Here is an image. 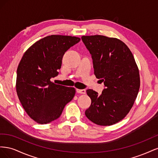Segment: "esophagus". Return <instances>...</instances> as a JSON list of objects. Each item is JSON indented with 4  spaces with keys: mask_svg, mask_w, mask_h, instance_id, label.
<instances>
[{
    "mask_svg": "<svg viewBox=\"0 0 158 158\" xmlns=\"http://www.w3.org/2000/svg\"><path fill=\"white\" fill-rule=\"evenodd\" d=\"M76 92H77L78 94H85V89H76Z\"/></svg>",
    "mask_w": 158,
    "mask_h": 158,
    "instance_id": "1",
    "label": "esophagus"
}]
</instances>
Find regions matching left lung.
<instances>
[{
  "label": "left lung",
  "instance_id": "8db88e82",
  "mask_svg": "<svg viewBox=\"0 0 158 158\" xmlns=\"http://www.w3.org/2000/svg\"><path fill=\"white\" fill-rule=\"evenodd\" d=\"M82 40L92 55L94 74L106 86L100 95L87 89L92 103L85 114L96 125H114L126 117L135 102L140 85L138 66L120 40L95 35H84Z\"/></svg>",
  "mask_w": 158,
  "mask_h": 158
}]
</instances>
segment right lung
I'll return each mask as SVG.
<instances>
[{
    "mask_svg": "<svg viewBox=\"0 0 158 158\" xmlns=\"http://www.w3.org/2000/svg\"><path fill=\"white\" fill-rule=\"evenodd\" d=\"M80 41L77 37L51 35L36 41L23 54L17 69L16 92L36 123L56 120L74 97V88L55 84L51 78L59 74L65 52Z\"/></svg>",
    "mask_w": 158,
    "mask_h": 158,
    "instance_id": "right-lung-1",
    "label": "right lung"
}]
</instances>
